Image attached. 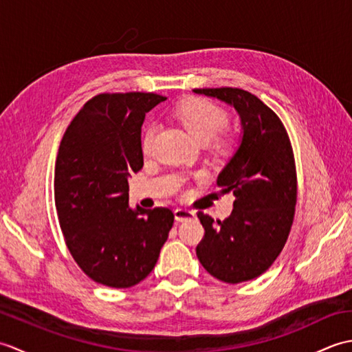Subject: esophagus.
I'll return each mask as SVG.
<instances>
[{"label":"esophagus","mask_w":352,"mask_h":352,"mask_svg":"<svg viewBox=\"0 0 352 352\" xmlns=\"http://www.w3.org/2000/svg\"><path fill=\"white\" fill-rule=\"evenodd\" d=\"M174 214H175V219L178 222H183V221H188V219L195 218V212L188 210V208H175Z\"/></svg>","instance_id":"esophagus-1"}]
</instances>
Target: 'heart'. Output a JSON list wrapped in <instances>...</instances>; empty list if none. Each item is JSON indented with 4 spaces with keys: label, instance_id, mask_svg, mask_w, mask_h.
<instances>
[{
    "label": "heart",
    "instance_id": "heart-1",
    "mask_svg": "<svg viewBox=\"0 0 352 352\" xmlns=\"http://www.w3.org/2000/svg\"><path fill=\"white\" fill-rule=\"evenodd\" d=\"M175 115L199 142H210L215 139L214 146L219 151H231L236 140L231 134H219L228 125V113L218 104L204 98H188L175 107ZM157 136V125L149 124L142 134V151L151 154Z\"/></svg>",
    "mask_w": 352,
    "mask_h": 352
}]
</instances>
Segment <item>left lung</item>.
I'll use <instances>...</instances> for the list:
<instances>
[{
    "instance_id": "1",
    "label": "left lung",
    "mask_w": 352,
    "mask_h": 352,
    "mask_svg": "<svg viewBox=\"0 0 352 352\" xmlns=\"http://www.w3.org/2000/svg\"><path fill=\"white\" fill-rule=\"evenodd\" d=\"M236 109L243 136L219 174L221 193L233 192V212L213 219L198 212L204 237L197 256L206 271L223 283L257 278L287 242L296 206L294 149L281 119L256 95L237 87L193 89Z\"/></svg>"
}]
</instances>
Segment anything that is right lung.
<instances>
[{
    "label": "right lung",
    "instance_id": "1",
    "mask_svg": "<svg viewBox=\"0 0 352 352\" xmlns=\"http://www.w3.org/2000/svg\"><path fill=\"white\" fill-rule=\"evenodd\" d=\"M166 98L157 94H100L66 129L58 146L54 199L65 242L89 278L115 289L153 271L174 223L166 207H129V182L144 166L140 129Z\"/></svg>",
    "mask_w": 352,
    "mask_h": 352
}]
</instances>
